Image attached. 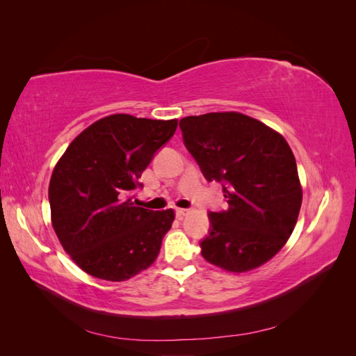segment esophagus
<instances>
[{
    "mask_svg": "<svg viewBox=\"0 0 356 356\" xmlns=\"http://www.w3.org/2000/svg\"><path fill=\"white\" fill-rule=\"evenodd\" d=\"M175 212H177V217H178L179 220H182V218L187 217V215L190 213V209H182V208H178Z\"/></svg>",
    "mask_w": 356,
    "mask_h": 356,
    "instance_id": "1",
    "label": "esophagus"
}]
</instances>
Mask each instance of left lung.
I'll list each match as a JSON object with an SVG mask.
<instances>
[{
    "label": "left lung",
    "instance_id": "8db88e82",
    "mask_svg": "<svg viewBox=\"0 0 356 356\" xmlns=\"http://www.w3.org/2000/svg\"><path fill=\"white\" fill-rule=\"evenodd\" d=\"M182 138L204 178L222 182L229 209L209 212L202 257L225 272L245 273L282 250L303 200L296 157L285 138L236 111L181 118Z\"/></svg>",
    "mask_w": 356,
    "mask_h": 356
}]
</instances>
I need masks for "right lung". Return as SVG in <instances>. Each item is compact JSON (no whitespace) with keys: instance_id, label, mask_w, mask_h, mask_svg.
I'll return each instance as SVG.
<instances>
[{"instance_id":"1","label":"right lung","mask_w":356,"mask_h":356,"mask_svg":"<svg viewBox=\"0 0 356 356\" xmlns=\"http://www.w3.org/2000/svg\"><path fill=\"white\" fill-rule=\"evenodd\" d=\"M177 126V118L106 115L58 160L49 184L51 225L86 273L122 282L156 261L175 212L139 208L129 195Z\"/></svg>"}]
</instances>
